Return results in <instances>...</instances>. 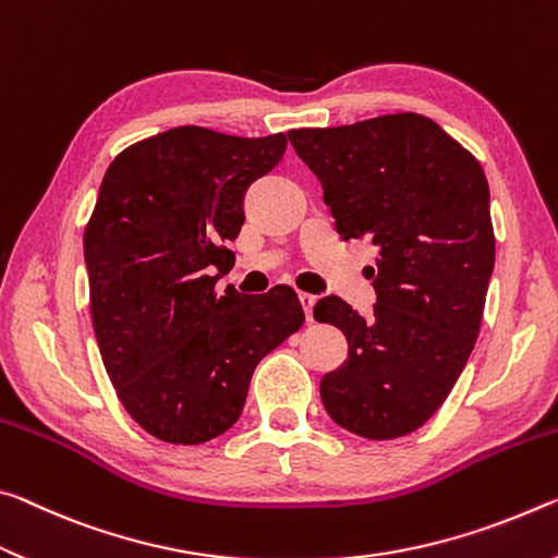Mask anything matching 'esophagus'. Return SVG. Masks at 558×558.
<instances>
[{
  "label": "esophagus",
  "instance_id": "1",
  "mask_svg": "<svg viewBox=\"0 0 558 558\" xmlns=\"http://www.w3.org/2000/svg\"><path fill=\"white\" fill-rule=\"evenodd\" d=\"M299 301H301V308H304V314H306V322H314V304H316V296H314V294H304V291H301Z\"/></svg>",
  "mask_w": 558,
  "mask_h": 558
}]
</instances>
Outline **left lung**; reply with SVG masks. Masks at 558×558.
Masks as SVG:
<instances>
[{
	"label": "left lung",
	"instance_id": "obj_1",
	"mask_svg": "<svg viewBox=\"0 0 558 558\" xmlns=\"http://www.w3.org/2000/svg\"><path fill=\"white\" fill-rule=\"evenodd\" d=\"M289 141L343 240L378 246L371 316L333 294L314 306L349 341V359L322 378L326 413L368 440L413 433L450 396L480 333L495 269L485 170L420 113L299 128Z\"/></svg>",
	"mask_w": 558,
	"mask_h": 558
}]
</instances>
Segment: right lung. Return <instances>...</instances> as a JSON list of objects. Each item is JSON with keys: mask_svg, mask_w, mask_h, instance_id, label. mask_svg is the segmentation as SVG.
<instances>
[{"mask_svg": "<svg viewBox=\"0 0 558 558\" xmlns=\"http://www.w3.org/2000/svg\"><path fill=\"white\" fill-rule=\"evenodd\" d=\"M284 150V133L182 125L125 148L100 182L84 234L96 341L123 408L162 442L230 430L257 363L304 324L291 287L215 294L244 193Z\"/></svg>", "mask_w": 558, "mask_h": 558, "instance_id": "add662e5", "label": "right lung"}]
</instances>
